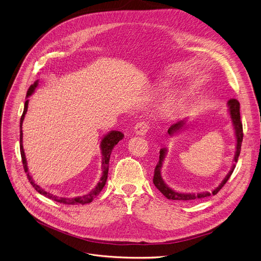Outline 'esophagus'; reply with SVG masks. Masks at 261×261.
Masks as SVG:
<instances>
[{
  "mask_svg": "<svg viewBox=\"0 0 261 261\" xmlns=\"http://www.w3.org/2000/svg\"><path fill=\"white\" fill-rule=\"evenodd\" d=\"M148 129H150V124H148L145 121H141V122H139L135 125L134 132L136 134H139V135H144V134L147 133Z\"/></svg>",
  "mask_w": 261,
  "mask_h": 261,
  "instance_id": "1",
  "label": "esophagus"
}]
</instances>
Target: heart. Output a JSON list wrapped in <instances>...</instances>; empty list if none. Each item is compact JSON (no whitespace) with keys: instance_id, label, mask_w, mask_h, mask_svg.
Listing matches in <instances>:
<instances>
[{"instance_id":"1","label":"heart","mask_w":261,"mask_h":261,"mask_svg":"<svg viewBox=\"0 0 261 261\" xmlns=\"http://www.w3.org/2000/svg\"><path fill=\"white\" fill-rule=\"evenodd\" d=\"M174 106H175V102H174L173 98H171L168 101H166L165 104L163 105L164 110H166V111H172L174 109Z\"/></svg>"}]
</instances>
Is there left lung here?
Returning <instances> with one entry per match:
<instances>
[{
    "label": "left lung",
    "mask_w": 261,
    "mask_h": 261,
    "mask_svg": "<svg viewBox=\"0 0 261 261\" xmlns=\"http://www.w3.org/2000/svg\"><path fill=\"white\" fill-rule=\"evenodd\" d=\"M228 107H229V113H230V117L232 120V124L234 127V131H236V137H237V151H236V155H234V163L230 169V171L227 173V175L225 176V178L222 180V182L218 186V187L213 190L212 193L210 192H201V193H178L175 192L174 190L170 189L168 186L164 182V180L162 179L161 176V168H162V164L166 155L167 150L164 148H161L160 150V156H159V162L156 165L155 171H154V178H153V182L156 186V188L167 198V199H171V200H185V201H192L195 199H201L207 196H211V194L216 195L221 189L223 186L226 184V181L229 179L230 175L232 174L234 168H236V163L238 162L240 153H241V146H242V141H243V124L241 122V115H240V102L237 99H230L228 101ZM186 124V121H179L173 125L170 126V128L168 129V134L169 135H173L174 133L178 132L184 125Z\"/></svg>",
    "instance_id": "obj_1"
}]
</instances>
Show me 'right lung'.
I'll return each instance as SVG.
<instances>
[{
    "label": "right lung",
    "mask_w": 261,
    "mask_h": 261,
    "mask_svg": "<svg viewBox=\"0 0 261 261\" xmlns=\"http://www.w3.org/2000/svg\"><path fill=\"white\" fill-rule=\"evenodd\" d=\"M38 81H36L28 90V93H27V98L30 97L34 91L36 90V88L38 87ZM28 104H29V100L27 99V101L24 102V108H23V113H22V116L20 118V135H19V142H20V155H21V161H22V164H23V169L27 173V176L29 178V181L32 184L33 187L35 188V190L37 192H39L40 194L46 196L47 198L51 199V200H55L57 202H60V203H63V204H86V203H90L92 202V200L102 191L103 187L105 186V182H106V179H107V175H108V167H109V158H110V154H111V151H113V148L116 144H118V142L120 140H122L124 138V134L120 131H110L108 134H106L103 138H102V141H101V153H102V168H103V174L100 178V181L97 184L96 187L88 194L84 195V196H79V197H74V198H65V197H58L54 194H50L46 191H44L42 188H40L38 185H37L32 176L29 174V171H28V166H27V160H25V155H24V151H23V146H22V122H23V119H24V116L27 114V110H28Z\"/></svg>",
    "instance_id": "obj_1"
}]
</instances>
